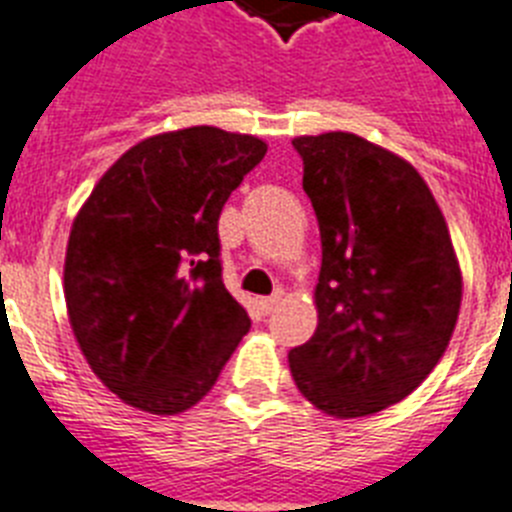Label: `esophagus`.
I'll use <instances>...</instances> for the list:
<instances>
[{
    "label": "esophagus",
    "mask_w": 512,
    "mask_h": 512,
    "mask_svg": "<svg viewBox=\"0 0 512 512\" xmlns=\"http://www.w3.org/2000/svg\"><path fill=\"white\" fill-rule=\"evenodd\" d=\"M281 302V291H273L270 296H263V299H257V307H260V312L263 315H270L273 309H276V304Z\"/></svg>",
    "instance_id": "1"
}]
</instances>
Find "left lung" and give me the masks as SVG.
Instances as JSON below:
<instances>
[{
	"label": "left lung",
	"instance_id": "1",
	"mask_svg": "<svg viewBox=\"0 0 512 512\" xmlns=\"http://www.w3.org/2000/svg\"><path fill=\"white\" fill-rule=\"evenodd\" d=\"M320 226L317 330L289 351L299 393L330 416L403 401L435 369L461 309L448 226L419 171L351 132L296 137Z\"/></svg>",
	"mask_w": 512,
	"mask_h": 512
}]
</instances>
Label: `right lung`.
I'll list each match as a JSON object with an SVG mask.
<instances>
[{"mask_svg":"<svg viewBox=\"0 0 512 512\" xmlns=\"http://www.w3.org/2000/svg\"><path fill=\"white\" fill-rule=\"evenodd\" d=\"M268 145L218 127L148 137L101 176L64 260L75 338L135 409L179 414L221 375L249 315L221 276L218 218Z\"/></svg>","mask_w":512,"mask_h":512,"instance_id":"obj_1","label":"right lung"}]
</instances>
